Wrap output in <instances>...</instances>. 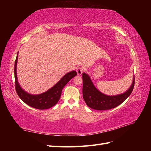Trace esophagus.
I'll return each instance as SVG.
<instances>
[{"instance_id": "1", "label": "esophagus", "mask_w": 151, "mask_h": 151, "mask_svg": "<svg viewBox=\"0 0 151 151\" xmlns=\"http://www.w3.org/2000/svg\"><path fill=\"white\" fill-rule=\"evenodd\" d=\"M83 71H84V69H83L82 67H78L76 68V73H77L78 75H81L83 73Z\"/></svg>"}]
</instances>
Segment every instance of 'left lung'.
<instances>
[{
  "label": "left lung",
  "instance_id": "obj_1",
  "mask_svg": "<svg viewBox=\"0 0 151 151\" xmlns=\"http://www.w3.org/2000/svg\"><path fill=\"white\" fill-rule=\"evenodd\" d=\"M83 79V98L88 106L97 110H106L117 107L129 97L134 86V76L130 87L123 93L108 95L95 87L89 75L84 73Z\"/></svg>",
  "mask_w": 151,
  "mask_h": 151
}]
</instances>
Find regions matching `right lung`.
<instances>
[{"label":"right lung","mask_w":151,"mask_h":151,"mask_svg":"<svg viewBox=\"0 0 151 151\" xmlns=\"http://www.w3.org/2000/svg\"><path fill=\"white\" fill-rule=\"evenodd\" d=\"M19 53V52H18ZM18 53L15 62L14 75H15V89L17 93L20 97L21 100L25 102L30 106L39 109V110H45L50 108L55 105L58 101L62 94V91L67 83L71 80L74 76L77 74L75 70L66 73L65 75L62 76L60 81L56 84L53 86L47 91H45L42 93L33 95L27 92L22 88L18 82L17 75V65L18 60Z\"/></svg>","instance_id":"add662e5"}]
</instances>
